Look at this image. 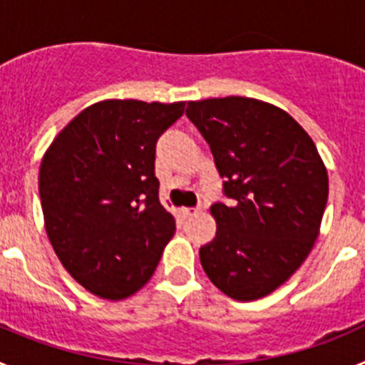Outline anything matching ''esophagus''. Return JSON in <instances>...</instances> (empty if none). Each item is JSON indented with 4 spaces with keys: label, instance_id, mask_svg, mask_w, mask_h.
Listing matches in <instances>:
<instances>
[{
    "label": "esophagus",
    "instance_id": "esophagus-1",
    "mask_svg": "<svg viewBox=\"0 0 365 365\" xmlns=\"http://www.w3.org/2000/svg\"><path fill=\"white\" fill-rule=\"evenodd\" d=\"M199 212H201L199 208H182V210H180V215H182L185 219H188V217H193V215H197Z\"/></svg>",
    "mask_w": 365,
    "mask_h": 365
}]
</instances>
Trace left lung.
I'll list each match as a JSON object with an SVG mask.
<instances>
[{"instance_id": "obj_1", "label": "left lung", "mask_w": 365, "mask_h": 365, "mask_svg": "<svg viewBox=\"0 0 365 365\" xmlns=\"http://www.w3.org/2000/svg\"><path fill=\"white\" fill-rule=\"evenodd\" d=\"M230 205L215 202V237L199 257L210 282L240 302L263 298L314 247L329 179L312 138L283 109L256 98L188 102Z\"/></svg>"}]
</instances>
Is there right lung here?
I'll return each mask as SVG.
<instances>
[{"mask_svg": "<svg viewBox=\"0 0 365 365\" xmlns=\"http://www.w3.org/2000/svg\"><path fill=\"white\" fill-rule=\"evenodd\" d=\"M182 113L185 102L102 100L45 151L38 180L45 230L67 272L100 298L143 289L175 232L159 201L155 144Z\"/></svg>", "mask_w": 365, "mask_h": 365, "instance_id": "right-lung-1", "label": "right lung"}]
</instances>
